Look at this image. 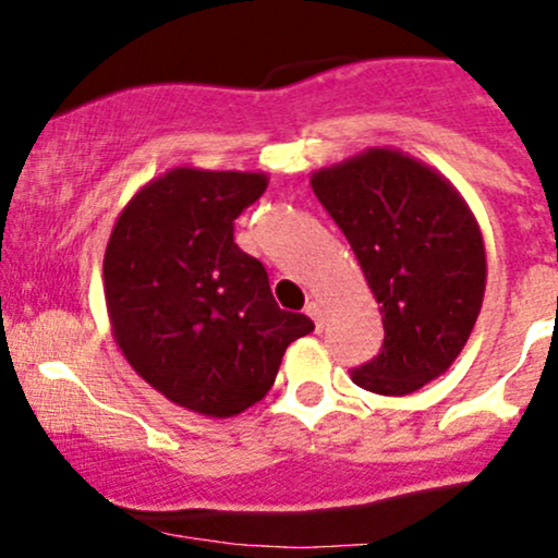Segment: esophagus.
<instances>
[{"label": "esophagus", "instance_id": "1", "mask_svg": "<svg viewBox=\"0 0 558 558\" xmlns=\"http://www.w3.org/2000/svg\"><path fill=\"white\" fill-rule=\"evenodd\" d=\"M305 313L311 315V318L315 320V326H318V329H320V326H324V307H320V302H318V300H311V302H307Z\"/></svg>", "mask_w": 558, "mask_h": 558}]
</instances>
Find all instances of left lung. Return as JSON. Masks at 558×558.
I'll return each mask as SVG.
<instances>
[{
    "label": "left lung",
    "instance_id": "8db88e82",
    "mask_svg": "<svg viewBox=\"0 0 558 558\" xmlns=\"http://www.w3.org/2000/svg\"><path fill=\"white\" fill-rule=\"evenodd\" d=\"M384 318V348L353 384L404 397L440 378L470 340L486 291V247L448 178L393 148L311 174Z\"/></svg>",
    "mask_w": 558,
    "mask_h": 558
}]
</instances>
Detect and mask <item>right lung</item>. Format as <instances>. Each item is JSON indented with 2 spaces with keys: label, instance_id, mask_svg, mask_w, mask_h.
I'll use <instances>...</instances> for the list:
<instances>
[{
  "label": "right lung",
  "instance_id": "add662e5",
  "mask_svg": "<svg viewBox=\"0 0 558 558\" xmlns=\"http://www.w3.org/2000/svg\"><path fill=\"white\" fill-rule=\"evenodd\" d=\"M264 172L174 167L118 216L105 251L112 337L134 373L191 413L232 418L267 397L286 348L315 329L280 311L267 269L234 243Z\"/></svg>",
  "mask_w": 558,
  "mask_h": 558
}]
</instances>
